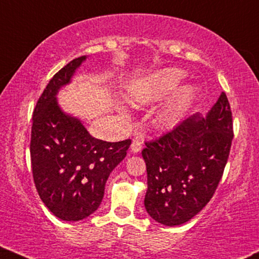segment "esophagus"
I'll use <instances>...</instances> for the list:
<instances>
[{
    "instance_id": "1",
    "label": "esophagus",
    "mask_w": 259,
    "mask_h": 259,
    "mask_svg": "<svg viewBox=\"0 0 259 259\" xmlns=\"http://www.w3.org/2000/svg\"><path fill=\"white\" fill-rule=\"evenodd\" d=\"M142 145H143L142 137L136 136L135 139L133 140V143H132V152H133V153H139L140 150H141V148H142Z\"/></svg>"
}]
</instances>
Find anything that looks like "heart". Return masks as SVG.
Here are the masks:
<instances>
[{
	"label": "heart",
	"mask_w": 259,
	"mask_h": 259,
	"mask_svg": "<svg viewBox=\"0 0 259 259\" xmlns=\"http://www.w3.org/2000/svg\"><path fill=\"white\" fill-rule=\"evenodd\" d=\"M185 73L177 68H166L149 75L134 87L132 98L139 105H148L162 100L181 84ZM196 96V87L184 86L173 96L159 113L158 120L162 126H172L179 122Z\"/></svg>",
	"instance_id": "b5f03b06"
}]
</instances>
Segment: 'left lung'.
<instances>
[{"instance_id": "obj_1", "label": "left lung", "mask_w": 259, "mask_h": 259, "mask_svg": "<svg viewBox=\"0 0 259 259\" xmlns=\"http://www.w3.org/2000/svg\"><path fill=\"white\" fill-rule=\"evenodd\" d=\"M232 140V111L222 92L207 118L195 114L146 141L145 207L150 217L165 226H178L198 214L217 191Z\"/></svg>"}]
</instances>
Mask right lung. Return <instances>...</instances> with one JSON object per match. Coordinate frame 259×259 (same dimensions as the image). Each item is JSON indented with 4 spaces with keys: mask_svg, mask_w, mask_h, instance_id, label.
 <instances>
[{
    "mask_svg": "<svg viewBox=\"0 0 259 259\" xmlns=\"http://www.w3.org/2000/svg\"><path fill=\"white\" fill-rule=\"evenodd\" d=\"M86 60L70 61L54 75L32 117L29 152L35 189L55 217L78 221L100 205L110 173L125 158L132 140L106 142L90 135L77 118L58 106L56 94Z\"/></svg>",
    "mask_w": 259,
    "mask_h": 259,
    "instance_id": "obj_1",
    "label": "right lung"
}]
</instances>
